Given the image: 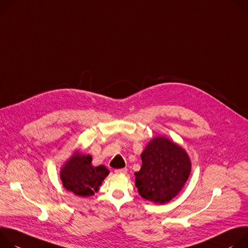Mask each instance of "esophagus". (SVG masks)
Segmentation results:
<instances>
[{"instance_id": "obj_1", "label": "esophagus", "mask_w": 248, "mask_h": 248, "mask_svg": "<svg viewBox=\"0 0 248 248\" xmlns=\"http://www.w3.org/2000/svg\"><path fill=\"white\" fill-rule=\"evenodd\" d=\"M127 169L124 168V169H119V170H115L114 172L115 173H118V174H126L127 173Z\"/></svg>"}]
</instances>
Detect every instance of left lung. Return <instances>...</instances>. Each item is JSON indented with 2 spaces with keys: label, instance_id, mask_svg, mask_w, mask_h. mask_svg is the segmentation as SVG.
<instances>
[{
  "label": "left lung",
  "instance_id": "8db88e82",
  "mask_svg": "<svg viewBox=\"0 0 248 248\" xmlns=\"http://www.w3.org/2000/svg\"><path fill=\"white\" fill-rule=\"evenodd\" d=\"M142 167L135 183L142 198L164 204L174 198L186 183L191 161L187 153L163 136H157L141 155Z\"/></svg>",
  "mask_w": 248,
  "mask_h": 248
}]
</instances>
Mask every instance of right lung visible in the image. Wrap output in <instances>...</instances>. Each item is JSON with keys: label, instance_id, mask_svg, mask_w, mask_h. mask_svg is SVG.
<instances>
[{"label": "right lung", "instance_id": "add662e5", "mask_svg": "<svg viewBox=\"0 0 248 248\" xmlns=\"http://www.w3.org/2000/svg\"><path fill=\"white\" fill-rule=\"evenodd\" d=\"M92 155L76 152L63 166L60 178L63 186L81 197L93 196L97 192L109 170L104 166L93 167Z\"/></svg>", "mask_w": 248, "mask_h": 248}]
</instances>
